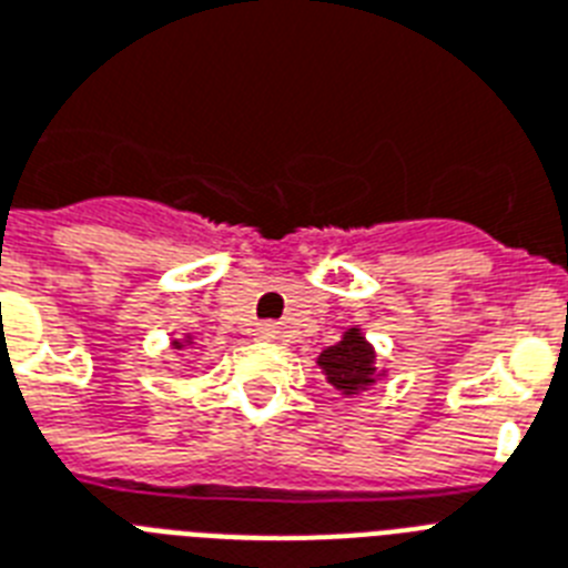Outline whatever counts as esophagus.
I'll return each mask as SVG.
<instances>
[{
    "label": "esophagus",
    "instance_id": "obj_1",
    "mask_svg": "<svg viewBox=\"0 0 568 568\" xmlns=\"http://www.w3.org/2000/svg\"><path fill=\"white\" fill-rule=\"evenodd\" d=\"M253 335L260 341H280L283 338V326L274 324V321H268V324H260L256 329H253Z\"/></svg>",
    "mask_w": 568,
    "mask_h": 568
}]
</instances>
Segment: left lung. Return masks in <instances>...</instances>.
Returning a JSON list of instances; mask_svg holds the SVG:
<instances>
[{
    "instance_id": "left-lung-1",
    "label": "left lung",
    "mask_w": 568,
    "mask_h": 568,
    "mask_svg": "<svg viewBox=\"0 0 568 568\" xmlns=\"http://www.w3.org/2000/svg\"><path fill=\"white\" fill-rule=\"evenodd\" d=\"M317 367L344 399H353V396L371 390L376 382L388 376V371L376 367V347L364 338L358 326L344 332L338 344L326 347L317 356Z\"/></svg>"
}]
</instances>
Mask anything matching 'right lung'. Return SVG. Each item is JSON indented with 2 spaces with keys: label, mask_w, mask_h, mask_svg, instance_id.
<instances>
[{
  "label": "right lung",
  "mask_w": 568,
  "mask_h": 568,
  "mask_svg": "<svg viewBox=\"0 0 568 568\" xmlns=\"http://www.w3.org/2000/svg\"><path fill=\"white\" fill-rule=\"evenodd\" d=\"M195 335H189V332H183L180 338H172V349H178V353H189V349H195Z\"/></svg>",
  "instance_id": "right-lung-1"
}]
</instances>
